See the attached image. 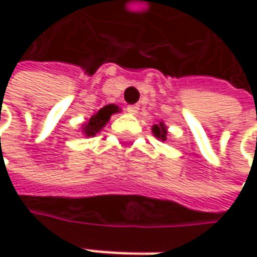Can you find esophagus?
I'll list each match as a JSON object with an SVG mask.
<instances>
[{
	"instance_id": "34e87169",
	"label": "esophagus",
	"mask_w": 257,
	"mask_h": 257,
	"mask_svg": "<svg viewBox=\"0 0 257 257\" xmlns=\"http://www.w3.org/2000/svg\"><path fill=\"white\" fill-rule=\"evenodd\" d=\"M138 110H140V107H138L137 104H132V105H128V107H126V111H128L129 114H137Z\"/></svg>"
}]
</instances>
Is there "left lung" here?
I'll return each instance as SVG.
<instances>
[{"label": "left lung", "mask_w": 257, "mask_h": 257, "mask_svg": "<svg viewBox=\"0 0 257 257\" xmlns=\"http://www.w3.org/2000/svg\"><path fill=\"white\" fill-rule=\"evenodd\" d=\"M152 132L155 134V137L156 138H159V140H162V141H165L167 140V126L161 122L159 125H153L152 126Z\"/></svg>", "instance_id": "left-lung-1"}]
</instances>
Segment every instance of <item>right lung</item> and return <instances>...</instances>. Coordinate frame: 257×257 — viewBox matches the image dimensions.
Wrapping results in <instances>:
<instances>
[{
  "label": "right lung",
  "instance_id": "right-lung-1",
  "mask_svg": "<svg viewBox=\"0 0 257 257\" xmlns=\"http://www.w3.org/2000/svg\"><path fill=\"white\" fill-rule=\"evenodd\" d=\"M119 111V107L114 105V104H110V105H105L102 107L98 113H95L83 126H81V132L86 135V137H93L96 135L101 129L107 125V122L110 120L111 114L117 113Z\"/></svg>",
  "mask_w": 257,
  "mask_h": 257
}]
</instances>
